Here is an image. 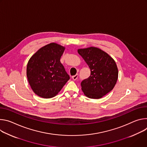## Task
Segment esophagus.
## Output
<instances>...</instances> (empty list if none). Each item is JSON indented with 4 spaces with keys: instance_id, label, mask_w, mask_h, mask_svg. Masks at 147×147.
<instances>
[{
    "instance_id": "obj_1",
    "label": "esophagus",
    "mask_w": 147,
    "mask_h": 147,
    "mask_svg": "<svg viewBox=\"0 0 147 147\" xmlns=\"http://www.w3.org/2000/svg\"><path fill=\"white\" fill-rule=\"evenodd\" d=\"M78 74H76L75 75H74L72 76V78L74 80H76L78 79Z\"/></svg>"
}]
</instances>
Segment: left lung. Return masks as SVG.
Instances as JSON below:
<instances>
[{
  "label": "left lung",
  "mask_w": 147,
  "mask_h": 147,
  "mask_svg": "<svg viewBox=\"0 0 147 147\" xmlns=\"http://www.w3.org/2000/svg\"><path fill=\"white\" fill-rule=\"evenodd\" d=\"M90 69V76L80 84L84 94L91 99H100L115 87L118 79V69L114 59L96 47L79 49Z\"/></svg>",
  "instance_id": "left-lung-1"
}]
</instances>
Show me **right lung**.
<instances>
[{"label": "right lung", "mask_w": 147, "mask_h": 147, "mask_svg": "<svg viewBox=\"0 0 147 147\" xmlns=\"http://www.w3.org/2000/svg\"><path fill=\"white\" fill-rule=\"evenodd\" d=\"M65 48L50 43L41 48L28 62L27 77L33 92L43 98L56 96L70 79L60 62Z\"/></svg>", "instance_id": "right-lung-1"}]
</instances>
